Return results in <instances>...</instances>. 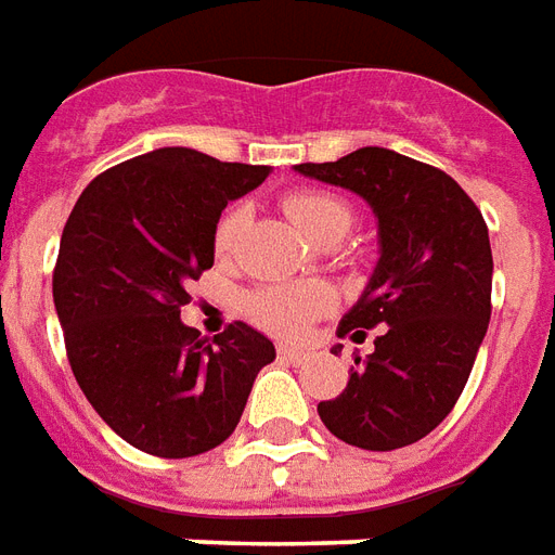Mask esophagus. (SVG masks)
<instances>
[{"label": "esophagus", "instance_id": "esophagus-1", "mask_svg": "<svg viewBox=\"0 0 555 555\" xmlns=\"http://www.w3.org/2000/svg\"><path fill=\"white\" fill-rule=\"evenodd\" d=\"M279 359L285 361H302L309 359V350H302V347H288V344H279Z\"/></svg>", "mask_w": 555, "mask_h": 555}]
</instances>
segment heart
<instances>
[{
	"label": "heart",
	"instance_id": "heart-1",
	"mask_svg": "<svg viewBox=\"0 0 555 555\" xmlns=\"http://www.w3.org/2000/svg\"><path fill=\"white\" fill-rule=\"evenodd\" d=\"M285 215L297 223L302 235L314 244H326L335 237H344L352 225V208L344 199L323 191H297L285 196ZM244 225V211L232 208L217 223L215 249L217 256H229ZM330 291L314 285H291V288H267L253 297L249 311L264 330L276 335H299L306 332L311 320L330 309Z\"/></svg>",
	"mask_w": 555,
	"mask_h": 555
}]
</instances>
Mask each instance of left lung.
<instances>
[{"instance_id":"8db88e82","label":"left lung","mask_w":555,"mask_h":555,"mask_svg":"<svg viewBox=\"0 0 555 555\" xmlns=\"http://www.w3.org/2000/svg\"><path fill=\"white\" fill-rule=\"evenodd\" d=\"M294 173L361 196L379 237L340 335L388 330L367 359L356 356L347 388L318 405L320 421L361 450L414 444L450 414L486 338L494 276L486 220L444 170L382 146L297 164Z\"/></svg>"}]
</instances>
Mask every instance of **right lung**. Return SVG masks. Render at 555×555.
Masks as SVG:
<instances>
[{"label": "right lung", "instance_id": "add662e5", "mask_svg": "<svg viewBox=\"0 0 555 555\" xmlns=\"http://www.w3.org/2000/svg\"><path fill=\"white\" fill-rule=\"evenodd\" d=\"M270 176L162 146L111 167L81 191L52 276L69 367L122 441L188 459L235 433L273 340L232 323L215 340L182 323L184 285L215 264L217 220Z\"/></svg>", "mask_w": 555, "mask_h": 555}]
</instances>
